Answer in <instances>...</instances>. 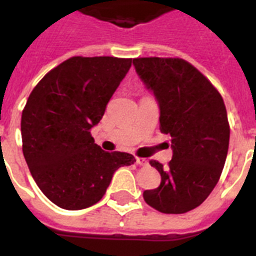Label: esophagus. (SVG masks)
Masks as SVG:
<instances>
[{
    "mask_svg": "<svg viewBox=\"0 0 256 256\" xmlns=\"http://www.w3.org/2000/svg\"><path fill=\"white\" fill-rule=\"evenodd\" d=\"M136 164H140V166H148V160H144V158H136Z\"/></svg>",
    "mask_w": 256,
    "mask_h": 256,
    "instance_id": "esophagus-1",
    "label": "esophagus"
}]
</instances>
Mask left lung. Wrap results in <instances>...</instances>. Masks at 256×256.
Wrapping results in <instances>:
<instances>
[{
  "label": "left lung",
  "instance_id": "left-lung-1",
  "mask_svg": "<svg viewBox=\"0 0 256 256\" xmlns=\"http://www.w3.org/2000/svg\"><path fill=\"white\" fill-rule=\"evenodd\" d=\"M136 74L160 106V132L170 134L168 168L152 160L160 184L146 190L148 206L183 214L204 202L226 162L230 126L223 98L211 82L180 58H136Z\"/></svg>",
  "mask_w": 256,
  "mask_h": 256
}]
</instances>
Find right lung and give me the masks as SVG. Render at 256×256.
I'll use <instances>...</instances> for the list:
<instances>
[{"instance_id": "right-lung-1", "label": "right lung", "mask_w": 256, "mask_h": 256, "mask_svg": "<svg viewBox=\"0 0 256 256\" xmlns=\"http://www.w3.org/2000/svg\"><path fill=\"white\" fill-rule=\"evenodd\" d=\"M132 60L73 57L50 70L22 112V152L32 176L48 198L65 210L100 202L114 172L136 158L106 152L90 134L120 86Z\"/></svg>"}]
</instances>
